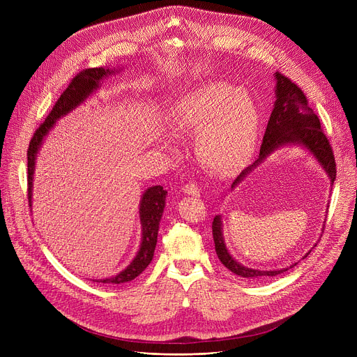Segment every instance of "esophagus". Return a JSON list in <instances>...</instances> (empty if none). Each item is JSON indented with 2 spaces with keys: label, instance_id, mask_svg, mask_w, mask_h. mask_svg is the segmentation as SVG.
Segmentation results:
<instances>
[{
  "label": "esophagus",
  "instance_id": "34e87169",
  "mask_svg": "<svg viewBox=\"0 0 357 357\" xmlns=\"http://www.w3.org/2000/svg\"><path fill=\"white\" fill-rule=\"evenodd\" d=\"M183 192L189 196H200V188L196 183H188L183 188Z\"/></svg>",
  "mask_w": 357,
  "mask_h": 357
}]
</instances>
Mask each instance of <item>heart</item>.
Masks as SVG:
<instances>
[{
    "label": "heart",
    "instance_id": "1",
    "mask_svg": "<svg viewBox=\"0 0 357 357\" xmlns=\"http://www.w3.org/2000/svg\"><path fill=\"white\" fill-rule=\"evenodd\" d=\"M169 126L175 135L196 137L199 161L215 175L229 176L254 154L259 110L245 90L227 82H208L176 101ZM165 148L175 151L169 144Z\"/></svg>",
    "mask_w": 357,
    "mask_h": 357
}]
</instances>
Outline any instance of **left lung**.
<instances>
[{"instance_id": "8db88e82", "label": "left lung", "mask_w": 357, "mask_h": 357, "mask_svg": "<svg viewBox=\"0 0 357 357\" xmlns=\"http://www.w3.org/2000/svg\"><path fill=\"white\" fill-rule=\"evenodd\" d=\"M275 77V101L274 109L270 116L263 144L260 149L259 158L254 161L250 167H247L231 183V190H234L252 171H256L273 152L287 145H298L302 149H307L310 154L315 158V161L321 165L331 181V188L336 179V164L332 148L329 145L328 138L322 132L321 123L314 110L308 106V100L305 97L303 91L292 83L288 77L281 73H274ZM325 226V225H324ZM215 250L222 264L234 273L238 277L247 280H260L266 277H275L288 268L295 267L298 263L281 270H256L250 268L238 263L226 247L225 236H223V220L222 216L218 215L212 223ZM311 251V250H310ZM305 254V259L310 254Z\"/></svg>"}]
</instances>
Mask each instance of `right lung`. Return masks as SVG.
<instances>
[{
  "label": "right lung",
  "instance_id": "right-lung-1",
  "mask_svg": "<svg viewBox=\"0 0 357 357\" xmlns=\"http://www.w3.org/2000/svg\"><path fill=\"white\" fill-rule=\"evenodd\" d=\"M119 69L110 68H91L80 72L77 76L73 77L68 89L61 94L59 100L55 103L52 112L45 119L40 127L35 131L29 148H28V197H29V206L32 208V190H33V174L36 158L40 151V146L61 119L72 113L75 109L82 106L84 101L96 93L103 83L105 79L110 77L114 73H120ZM167 190L161 186H151L142 195L139 200V222H141V243L139 248L135 254L132 261L117 275L105 278V280H93L103 284H123L132 281L138 277L151 263L154 257V251L158 240V230L160 222L164 213L165 200H167Z\"/></svg>",
  "mask_w": 357,
  "mask_h": 357
}]
</instances>
